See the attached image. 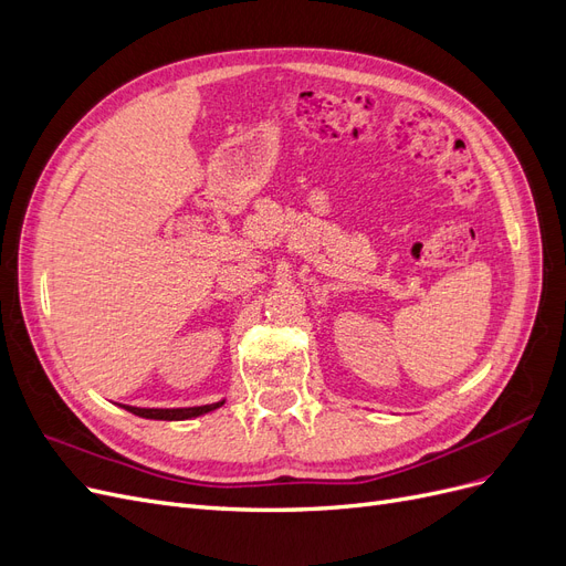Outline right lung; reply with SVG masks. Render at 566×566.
I'll list each match as a JSON object with an SVG mask.
<instances>
[{"instance_id":"right-lung-1","label":"right lung","mask_w":566,"mask_h":566,"mask_svg":"<svg viewBox=\"0 0 566 566\" xmlns=\"http://www.w3.org/2000/svg\"><path fill=\"white\" fill-rule=\"evenodd\" d=\"M224 401L210 403V406H193V408H136V406H123L129 413L148 418V420H188V418H198L202 413H210V410L219 408Z\"/></svg>"}]
</instances>
